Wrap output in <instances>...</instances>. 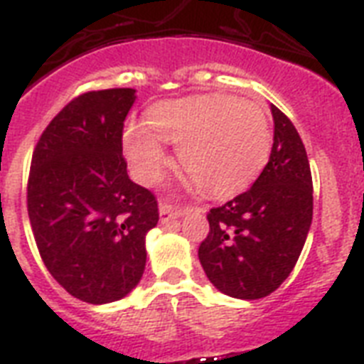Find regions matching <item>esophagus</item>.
I'll return each instance as SVG.
<instances>
[{"label": "esophagus", "mask_w": 364, "mask_h": 364, "mask_svg": "<svg viewBox=\"0 0 364 364\" xmlns=\"http://www.w3.org/2000/svg\"><path fill=\"white\" fill-rule=\"evenodd\" d=\"M159 213H161V220L162 223H168V220H173V218H179L185 213V209L179 208V205H170V203L162 202L161 208H159Z\"/></svg>", "instance_id": "obj_1"}]
</instances>
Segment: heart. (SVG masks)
Segmentation results:
<instances>
[{
    "label": "heart",
    "mask_w": 364,
    "mask_h": 364,
    "mask_svg": "<svg viewBox=\"0 0 364 364\" xmlns=\"http://www.w3.org/2000/svg\"><path fill=\"white\" fill-rule=\"evenodd\" d=\"M146 124L129 123L123 151L136 179L155 185L170 164L164 144L177 146L183 170L211 196H232L258 177L269 159L271 129L258 102L224 93L162 100Z\"/></svg>",
    "instance_id": "1"
}]
</instances>
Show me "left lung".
<instances>
[{
	"label": "left lung",
	"mask_w": 364,
	"mask_h": 364,
	"mask_svg": "<svg viewBox=\"0 0 364 364\" xmlns=\"http://www.w3.org/2000/svg\"><path fill=\"white\" fill-rule=\"evenodd\" d=\"M273 147L252 187L208 213L198 258L211 284L237 299L273 294L295 267L312 223V173L299 132L271 105Z\"/></svg>",
	"instance_id": "8db88e82"
}]
</instances>
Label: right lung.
Returning a JSON list of instances; mask_svg holds the SVG:
<instances>
[{
    "mask_svg": "<svg viewBox=\"0 0 364 364\" xmlns=\"http://www.w3.org/2000/svg\"><path fill=\"white\" fill-rule=\"evenodd\" d=\"M131 87L87 91L44 129L31 156L28 215L38 254L73 297H125L146 269V233L159 223L151 191L129 179L123 127Z\"/></svg>",
    "mask_w": 364,
    "mask_h": 364,
    "instance_id": "add662e5",
    "label": "right lung"
}]
</instances>
